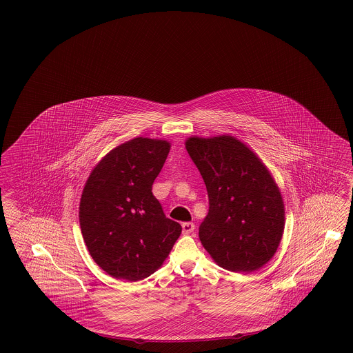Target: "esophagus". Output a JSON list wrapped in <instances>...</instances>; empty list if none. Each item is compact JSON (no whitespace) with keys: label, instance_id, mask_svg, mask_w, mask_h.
<instances>
[{"label":"esophagus","instance_id":"obj_1","mask_svg":"<svg viewBox=\"0 0 353 353\" xmlns=\"http://www.w3.org/2000/svg\"><path fill=\"white\" fill-rule=\"evenodd\" d=\"M194 229H195L194 223H183L182 224V233L183 234H190V233L194 232Z\"/></svg>","mask_w":353,"mask_h":353}]
</instances>
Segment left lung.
Here are the masks:
<instances>
[{
	"instance_id": "1",
	"label": "left lung",
	"mask_w": 353,
	"mask_h": 353,
	"mask_svg": "<svg viewBox=\"0 0 353 353\" xmlns=\"http://www.w3.org/2000/svg\"><path fill=\"white\" fill-rule=\"evenodd\" d=\"M185 148L203 177L210 211L199 226L219 267L250 273L274 256L285 229V204L267 165L229 134L192 136Z\"/></svg>"
}]
</instances>
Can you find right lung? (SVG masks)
Returning a JSON list of instances; mask_svg holds the SVG:
<instances>
[{"instance_id": "1", "label": "right lung", "mask_w": 353, "mask_h": 353, "mask_svg": "<svg viewBox=\"0 0 353 353\" xmlns=\"http://www.w3.org/2000/svg\"><path fill=\"white\" fill-rule=\"evenodd\" d=\"M170 150L165 139H130L107 152L86 180L81 233L92 259L111 277H149L181 234V225L165 217L151 192Z\"/></svg>"}]
</instances>
